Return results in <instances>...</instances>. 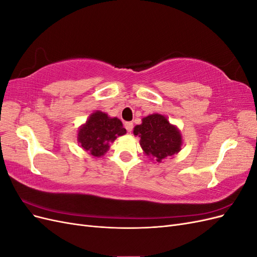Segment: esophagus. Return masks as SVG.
<instances>
[{"label": "esophagus", "mask_w": 257, "mask_h": 257, "mask_svg": "<svg viewBox=\"0 0 257 257\" xmlns=\"http://www.w3.org/2000/svg\"><path fill=\"white\" fill-rule=\"evenodd\" d=\"M124 126H125L127 132H132V130H133V123H132V122H125V123H124Z\"/></svg>", "instance_id": "esophagus-1"}]
</instances>
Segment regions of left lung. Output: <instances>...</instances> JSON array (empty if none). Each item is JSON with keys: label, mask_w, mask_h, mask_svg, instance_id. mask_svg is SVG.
<instances>
[{"label": "left lung", "mask_w": 257, "mask_h": 257, "mask_svg": "<svg viewBox=\"0 0 257 257\" xmlns=\"http://www.w3.org/2000/svg\"><path fill=\"white\" fill-rule=\"evenodd\" d=\"M133 133L141 138L139 144L146 155L158 163L181 150L180 131L162 114L153 113L145 116L143 123L134 127Z\"/></svg>", "instance_id": "left-lung-1"}]
</instances>
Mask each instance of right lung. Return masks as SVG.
Instances as JSON below:
<instances>
[{
  "label": "right lung",
  "instance_id": "obj_1",
  "mask_svg": "<svg viewBox=\"0 0 257 257\" xmlns=\"http://www.w3.org/2000/svg\"><path fill=\"white\" fill-rule=\"evenodd\" d=\"M126 134L118 118H110L102 111L91 113L89 119L78 130L77 141L82 149L93 157H103L116 137Z\"/></svg>",
  "mask_w": 257,
  "mask_h": 257
}]
</instances>
